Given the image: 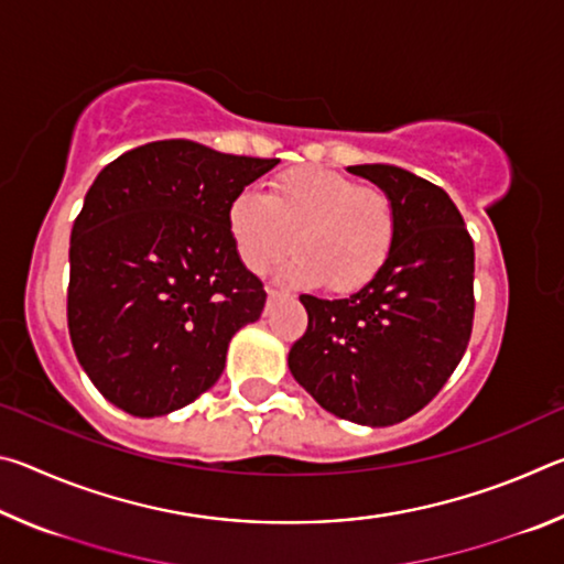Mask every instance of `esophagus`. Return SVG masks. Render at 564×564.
Listing matches in <instances>:
<instances>
[{
    "label": "esophagus",
    "mask_w": 564,
    "mask_h": 564,
    "mask_svg": "<svg viewBox=\"0 0 564 564\" xmlns=\"http://www.w3.org/2000/svg\"><path fill=\"white\" fill-rule=\"evenodd\" d=\"M283 293H285V291H281V289H273V285H271V289H269V303H271V301H275V299H281Z\"/></svg>",
    "instance_id": "obj_1"
}]
</instances>
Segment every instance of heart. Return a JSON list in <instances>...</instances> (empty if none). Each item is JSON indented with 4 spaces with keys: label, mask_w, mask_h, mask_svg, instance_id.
<instances>
[{
    "label": "heart",
    "mask_w": 564,
    "mask_h": 564,
    "mask_svg": "<svg viewBox=\"0 0 564 564\" xmlns=\"http://www.w3.org/2000/svg\"><path fill=\"white\" fill-rule=\"evenodd\" d=\"M226 228L248 271L263 273L291 248L283 279L346 295L373 283L398 243L393 198L328 169H291L265 196L243 188L226 208Z\"/></svg>",
    "instance_id": "b5f03b06"
}]
</instances>
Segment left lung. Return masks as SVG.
Segmentation results:
<instances>
[{"label": "left lung", "instance_id": "1", "mask_svg": "<svg viewBox=\"0 0 564 564\" xmlns=\"http://www.w3.org/2000/svg\"><path fill=\"white\" fill-rule=\"evenodd\" d=\"M393 198L398 243L383 273L338 301L301 295L308 328L293 378L328 413L393 425L441 393L465 356L475 316V246L441 186L388 164L350 166Z\"/></svg>", "mask_w": 564, "mask_h": 564}]
</instances>
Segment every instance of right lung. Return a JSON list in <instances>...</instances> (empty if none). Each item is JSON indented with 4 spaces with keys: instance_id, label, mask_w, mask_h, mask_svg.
Listing matches in <instances>:
<instances>
[{
    "instance_id": "right-lung-1",
    "label": "right lung",
    "mask_w": 564,
    "mask_h": 564,
    "mask_svg": "<svg viewBox=\"0 0 564 564\" xmlns=\"http://www.w3.org/2000/svg\"><path fill=\"white\" fill-rule=\"evenodd\" d=\"M275 164L171 139L101 169L72 228L66 323L117 408L154 417L194 403L234 333L261 318L263 283L238 259L226 208Z\"/></svg>"
}]
</instances>
